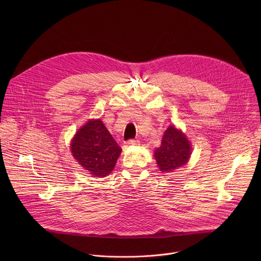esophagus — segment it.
<instances>
[{
	"label": "esophagus",
	"mask_w": 261,
	"mask_h": 261,
	"mask_svg": "<svg viewBox=\"0 0 261 261\" xmlns=\"http://www.w3.org/2000/svg\"><path fill=\"white\" fill-rule=\"evenodd\" d=\"M127 143H128V144L137 145V144H139V140H138V139H129V140L127 141Z\"/></svg>",
	"instance_id": "34e87169"
}]
</instances>
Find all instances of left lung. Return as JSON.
I'll return each instance as SVG.
<instances>
[{
    "instance_id": "8db88e82",
    "label": "left lung",
    "mask_w": 261,
    "mask_h": 261,
    "mask_svg": "<svg viewBox=\"0 0 261 261\" xmlns=\"http://www.w3.org/2000/svg\"><path fill=\"white\" fill-rule=\"evenodd\" d=\"M191 145L181 133L173 126L165 131L160 147L155 151V158L162 172L172 171L188 162Z\"/></svg>"
}]
</instances>
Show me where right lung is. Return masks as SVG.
Segmentation results:
<instances>
[{
    "instance_id": "right-lung-1",
    "label": "right lung",
    "mask_w": 261,
    "mask_h": 261,
    "mask_svg": "<svg viewBox=\"0 0 261 261\" xmlns=\"http://www.w3.org/2000/svg\"><path fill=\"white\" fill-rule=\"evenodd\" d=\"M71 150L91 174L106 176L113 171L122 148L100 120H91L74 136Z\"/></svg>"
}]
</instances>
